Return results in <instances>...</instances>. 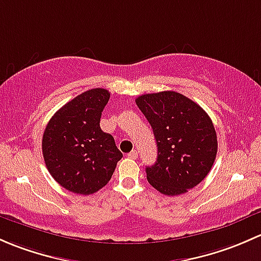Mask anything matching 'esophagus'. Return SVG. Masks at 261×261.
<instances>
[{
	"instance_id": "esophagus-1",
	"label": "esophagus",
	"mask_w": 261,
	"mask_h": 261,
	"mask_svg": "<svg viewBox=\"0 0 261 261\" xmlns=\"http://www.w3.org/2000/svg\"><path fill=\"white\" fill-rule=\"evenodd\" d=\"M128 158H130V160H137V158H138V153H137V150H132V152L128 153Z\"/></svg>"
}]
</instances>
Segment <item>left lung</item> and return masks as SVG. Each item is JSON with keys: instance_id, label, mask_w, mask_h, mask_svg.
Listing matches in <instances>:
<instances>
[{"instance_id": "8db88e82", "label": "left lung", "mask_w": 261, "mask_h": 261, "mask_svg": "<svg viewBox=\"0 0 261 261\" xmlns=\"http://www.w3.org/2000/svg\"><path fill=\"white\" fill-rule=\"evenodd\" d=\"M136 103L152 127L158 148L155 163L146 167L149 184L167 196L197 186L217 153L216 132L207 113L171 90L143 94Z\"/></svg>"}]
</instances>
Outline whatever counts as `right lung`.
I'll return each instance as SVG.
<instances>
[{"mask_svg": "<svg viewBox=\"0 0 261 261\" xmlns=\"http://www.w3.org/2000/svg\"><path fill=\"white\" fill-rule=\"evenodd\" d=\"M109 91L95 88L61 107L42 136V155L53 178L79 195H91L112 178L123 154L112 134L100 129Z\"/></svg>", "mask_w": 261, "mask_h": 261, "instance_id": "1", "label": "right lung"}]
</instances>
